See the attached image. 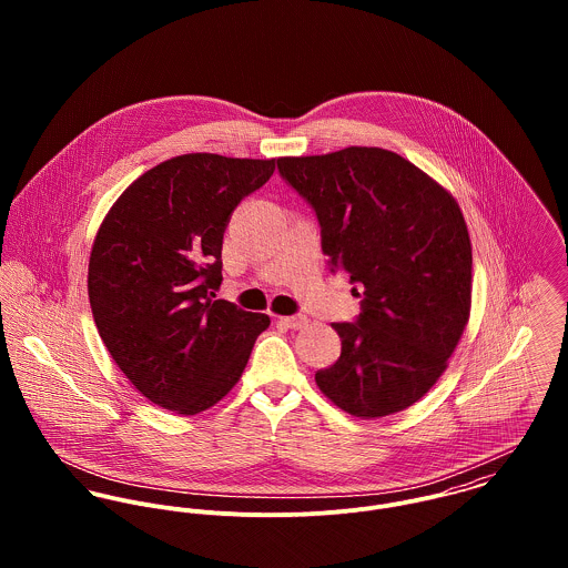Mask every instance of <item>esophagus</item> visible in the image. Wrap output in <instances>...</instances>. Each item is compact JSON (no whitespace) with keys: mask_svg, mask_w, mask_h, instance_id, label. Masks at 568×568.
Instances as JSON below:
<instances>
[{"mask_svg":"<svg viewBox=\"0 0 568 568\" xmlns=\"http://www.w3.org/2000/svg\"><path fill=\"white\" fill-rule=\"evenodd\" d=\"M280 322L286 325V327H291V329H302V327H306V325H308V320H306L304 315H291V317H280Z\"/></svg>","mask_w":568,"mask_h":568,"instance_id":"esophagus-1","label":"esophagus"}]
</instances>
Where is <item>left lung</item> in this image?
<instances>
[{
	"label": "left lung",
	"instance_id": "1",
	"mask_svg": "<svg viewBox=\"0 0 568 568\" xmlns=\"http://www.w3.org/2000/svg\"><path fill=\"white\" fill-rule=\"evenodd\" d=\"M277 170L313 207L329 271H347L361 297L352 324H332L341 356L315 374L320 389L363 419L417 403L470 315L473 248L457 201L385 149L282 158Z\"/></svg>",
	"mask_w": 568,
	"mask_h": 568
}]
</instances>
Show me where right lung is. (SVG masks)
<instances>
[{"label":"right lung","mask_w":568,"mask_h":568,"mask_svg":"<svg viewBox=\"0 0 568 568\" xmlns=\"http://www.w3.org/2000/svg\"><path fill=\"white\" fill-rule=\"evenodd\" d=\"M275 160L181 155L133 181L109 210L89 257V304L115 365L151 403L181 415L239 383L271 320L214 300L223 234Z\"/></svg>","instance_id":"right-lung-1"}]
</instances>
